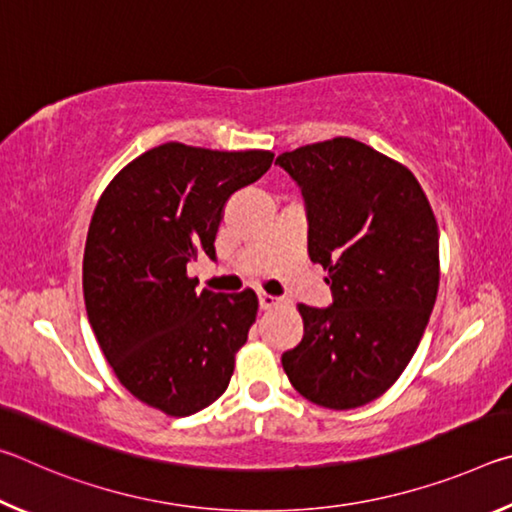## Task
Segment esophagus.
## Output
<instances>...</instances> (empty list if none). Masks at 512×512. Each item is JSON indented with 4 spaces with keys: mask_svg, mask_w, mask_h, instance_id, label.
<instances>
[{
    "mask_svg": "<svg viewBox=\"0 0 512 512\" xmlns=\"http://www.w3.org/2000/svg\"><path fill=\"white\" fill-rule=\"evenodd\" d=\"M280 305V300L277 298H273V296H268V293H259V309H273V307H277Z\"/></svg>",
    "mask_w": 512,
    "mask_h": 512,
    "instance_id": "esophagus-1",
    "label": "esophagus"
}]
</instances>
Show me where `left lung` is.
<instances>
[{"label":"left lung","instance_id":"1","mask_svg":"<svg viewBox=\"0 0 512 512\" xmlns=\"http://www.w3.org/2000/svg\"><path fill=\"white\" fill-rule=\"evenodd\" d=\"M302 189L309 257L334 302L298 305L305 334L282 354L293 388L345 411L391 388L436 305L438 223L404 164L352 137L300 146L275 160Z\"/></svg>","mask_w":512,"mask_h":512}]
</instances>
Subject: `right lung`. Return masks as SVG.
Instances as JSON below:
<instances>
[{
    "instance_id": "1",
    "label": "right lung",
    "mask_w": 512,
    "mask_h": 512,
    "mask_svg": "<svg viewBox=\"0 0 512 512\" xmlns=\"http://www.w3.org/2000/svg\"><path fill=\"white\" fill-rule=\"evenodd\" d=\"M271 162V151L167 142L126 164L94 207L83 255L88 320L121 386L173 418L219 400L255 323V291H196L187 266L216 259L225 203Z\"/></svg>"
}]
</instances>
